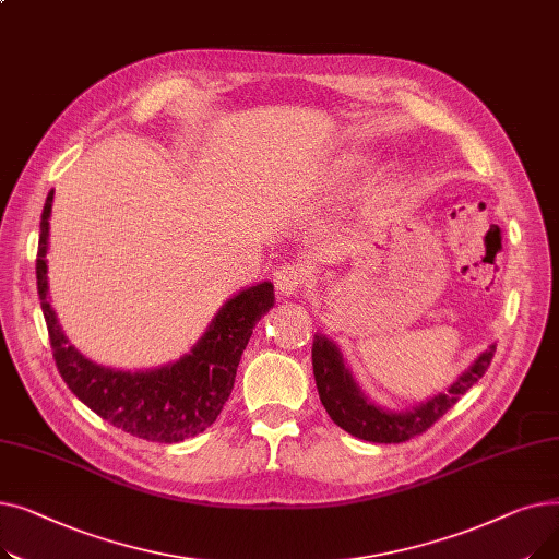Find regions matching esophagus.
<instances>
[{
  "label": "esophagus",
  "instance_id": "34e87169",
  "mask_svg": "<svg viewBox=\"0 0 559 559\" xmlns=\"http://www.w3.org/2000/svg\"><path fill=\"white\" fill-rule=\"evenodd\" d=\"M306 281H308V272H306L304 264H299V262H285L283 267H278L274 272V285L283 297L297 295Z\"/></svg>",
  "mask_w": 559,
  "mask_h": 559
}]
</instances>
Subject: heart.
<instances>
[{"label":"heart","instance_id":"heart-1","mask_svg":"<svg viewBox=\"0 0 559 559\" xmlns=\"http://www.w3.org/2000/svg\"><path fill=\"white\" fill-rule=\"evenodd\" d=\"M358 163H360L358 158H348V160H344L340 167H342V171H348V169H354Z\"/></svg>","mask_w":559,"mask_h":559}]
</instances>
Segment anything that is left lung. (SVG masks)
<instances>
[{"label": "left lung", "mask_w": 559, "mask_h": 559, "mask_svg": "<svg viewBox=\"0 0 559 559\" xmlns=\"http://www.w3.org/2000/svg\"><path fill=\"white\" fill-rule=\"evenodd\" d=\"M493 354L496 346H489V350H485L457 378V383H453L447 394H439L415 409H407V413H385V409L371 405L344 367L337 346L321 333H317L312 342V369L321 405L326 407L329 417L342 430L365 439V442L401 444L426 432L437 419H442L460 396H464L485 376Z\"/></svg>", "instance_id": "obj_1"}]
</instances>
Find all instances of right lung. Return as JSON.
Instances as JSON below:
<instances>
[{
    "mask_svg": "<svg viewBox=\"0 0 559 559\" xmlns=\"http://www.w3.org/2000/svg\"><path fill=\"white\" fill-rule=\"evenodd\" d=\"M51 201L53 190L47 194L40 219L36 278L51 354L66 385L104 421L146 442H183L213 426L230 396L255 324L274 306V285L264 281L228 299L209 331L179 362L138 373L99 367L68 344L47 301L45 255Z\"/></svg>",
    "mask_w": 559,
    "mask_h": 559,
    "instance_id": "add662e5",
    "label": "right lung"
}]
</instances>
